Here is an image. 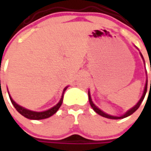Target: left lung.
Wrapping results in <instances>:
<instances>
[{"instance_id":"1","label":"left lung","mask_w":151,"mask_h":151,"mask_svg":"<svg viewBox=\"0 0 151 151\" xmlns=\"http://www.w3.org/2000/svg\"><path fill=\"white\" fill-rule=\"evenodd\" d=\"M140 54V56H141V58L143 59V60L145 62V60H144V58H143V55L141 53H139ZM150 70H151V68H150ZM146 76H147V72H146ZM147 84H148V80L146 79V82H145V88H144V91H143V95L142 96L140 97V99H139V101L137 102V104L135 106H134V107L130 108L129 110H128L124 114H123V115H121V116H113V115H110V114H107V113H104L103 111H101V109L99 108V107H97L93 103V101L91 100V93H90V91H88V98H89V102H90V105L91 107H92V109L96 112L97 114H99V115H101L102 117H104V118H107V119H124V118H127V117H129V116H130L131 114H133V113H134L135 111H136L137 109L140 106V104H141V102L144 100V98H145V94H146V91H147ZM150 87H151V81H150Z\"/></svg>"}]
</instances>
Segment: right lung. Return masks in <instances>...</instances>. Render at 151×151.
Here are the masks:
<instances>
[{"instance_id":"add662e5","label":"right lung","mask_w":151,"mask_h":151,"mask_svg":"<svg viewBox=\"0 0 151 151\" xmlns=\"http://www.w3.org/2000/svg\"><path fill=\"white\" fill-rule=\"evenodd\" d=\"M67 88H68V86H65V87L64 88L60 100V101H59L55 106H54L53 107H51L50 109H48V110H46V111H43V112H35V111H32V110H29V109H27L25 107H22L20 105H18V104L12 98V96H10V94H9V91L8 94L9 97H10V99H11V101H12V105H13L15 108L17 109V111L20 113V114H22L23 117H25L27 119H32V120H40V119H44L50 118V117H51L52 115H54V114L59 110V108L60 107L61 104H62V101H63L64 93H65V90H66Z\"/></svg>"}]
</instances>
